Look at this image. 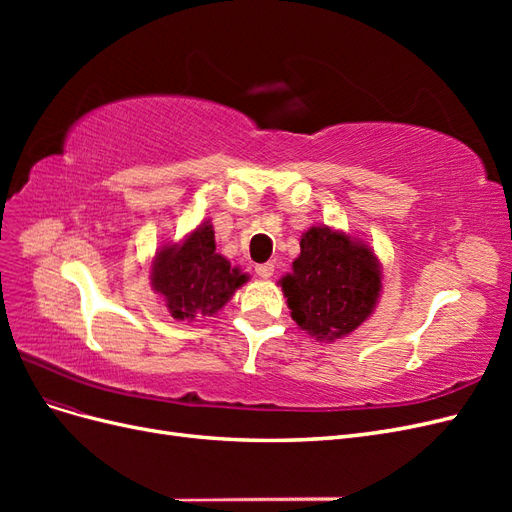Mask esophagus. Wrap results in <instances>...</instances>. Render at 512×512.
I'll return each instance as SVG.
<instances>
[{"label": "esophagus", "mask_w": 512, "mask_h": 512, "mask_svg": "<svg viewBox=\"0 0 512 512\" xmlns=\"http://www.w3.org/2000/svg\"><path fill=\"white\" fill-rule=\"evenodd\" d=\"M273 262H262V265H256V273L262 277V280H269V277H273Z\"/></svg>", "instance_id": "esophagus-1"}]
</instances>
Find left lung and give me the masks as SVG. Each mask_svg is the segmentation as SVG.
Segmentation results:
<instances>
[{"instance_id": "1", "label": "left lung", "mask_w": 512, "mask_h": 512, "mask_svg": "<svg viewBox=\"0 0 512 512\" xmlns=\"http://www.w3.org/2000/svg\"><path fill=\"white\" fill-rule=\"evenodd\" d=\"M290 316L320 342L359 329L380 297V265L361 241L327 226L303 232L292 273L280 280Z\"/></svg>"}]
</instances>
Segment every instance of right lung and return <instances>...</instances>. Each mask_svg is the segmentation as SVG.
<instances>
[{
  "mask_svg": "<svg viewBox=\"0 0 512 512\" xmlns=\"http://www.w3.org/2000/svg\"><path fill=\"white\" fill-rule=\"evenodd\" d=\"M247 280L215 252L213 226L200 224L181 245H166L151 269V286L177 320H196L222 309Z\"/></svg>",
  "mask_w": 512,
  "mask_h": 512,
  "instance_id": "obj_1",
  "label": "right lung"
}]
</instances>
